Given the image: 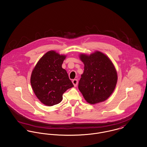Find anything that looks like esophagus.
Wrapping results in <instances>:
<instances>
[{"label": "esophagus", "mask_w": 147, "mask_h": 147, "mask_svg": "<svg viewBox=\"0 0 147 147\" xmlns=\"http://www.w3.org/2000/svg\"><path fill=\"white\" fill-rule=\"evenodd\" d=\"M72 82L74 86V87H77V84H78V80L77 79H74L72 80Z\"/></svg>", "instance_id": "esophagus-1"}]
</instances>
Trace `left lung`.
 <instances>
[{"label":"left lung","mask_w":147,"mask_h":147,"mask_svg":"<svg viewBox=\"0 0 147 147\" xmlns=\"http://www.w3.org/2000/svg\"><path fill=\"white\" fill-rule=\"evenodd\" d=\"M79 57L84 67L79 80V90L90 104L105 101L113 93L117 81L113 63L98 51L90 55L81 54Z\"/></svg>","instance_id":"obj_1"}]
</instances>
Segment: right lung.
Returning a JSON list of instances; mask_svg holds the SVG:
<instances>
[{"label":"right lung","mask_w":147,"mask_h":147,"mask_svg":"<svg viewBox=\"0 0 147 147\" xmlns=\"http://www.w3.org/2000/svg\"><path fill=\"white\" fill-rule=\"evenodd\" d=\"M66 55L51 50L38 60L31 76L34 93L43 104L52 106L63 100V94L74 87L67 71L62 68Z\"/></svg>","instance_id":"right-lung-1"}]
</instances>
